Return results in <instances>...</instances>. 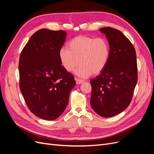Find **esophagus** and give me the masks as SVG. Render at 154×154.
Here are the masks:
<instances>
[{
    "label": "esophagus",
    "mask_w": 154,
    "mask_h": 154,
    "mask_svg": "<svg viewBox=\"0 0 154 154\" xmlns=\"http://www.w3.org/2000/svg\"><path fill=\"white\" fill-rule=\"evenodd\" d=\"M75 80H76V84H81V83L85 82L83 80H81V79H78V78H75Z\"/></svg>",
    "instance_id": "34e87169"
}]
</instances>
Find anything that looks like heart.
Segmentation results:
<instances>
[{
    "label": "heart",
    "mask_w": 154,
    "mask_h": 154,
    "mask_svg": "<svg viewBox=\"0 0 154 154\" xmlns=\"http://www.w3.org/2000/svg\"><path fill=\"white\" fill-rule=\"evenodd\" d=\"M67 48L59 51L60 63L67 72L72 71L80 63L75 74L81 78H87L92 74L97 75L109 62L110 45L104 38L78 36L69 42Z\"/></svg>",
    "instance_id": "1"
}]
</instances>
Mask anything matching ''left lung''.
Wrapping results in <instances>:
<instances>
[{
  "label": "left lung",
  "instance_id": "1",
  "mask_svg": "<svg viewBox=\"0 0 154 154\" xmlns=\"http://www.w3.org/2000/svg\"><path fill=\"white\" fill-rule=\"evenodd\" d=\"M108 40L110 54L106 67L90 81L91 105L103 118L122 112L132 100L137 82L136 50L120 31L110 27L100 29Z\"/></svg>",
  "mask_w": 154,
  "mask_h": 154
}]
</instances>
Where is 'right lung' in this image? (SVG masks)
<instances>
[{"label": "right lung", "mask_w": 154, "mask_h": 154, "mask_svg": "<svg viewBox=\"0 0 154 154\" xmlns=\"http://www.w3.org/2000/svg\"><path fill=\"white\" fill-rule=\"evenodd\" d=\"M66 35L62 30L37 31L20 56V89L31 112L41 119L53 120L61 116L76 85L59 59Z\"/></svg>", "instance_id": "right-lung-1"}]
</instances>
